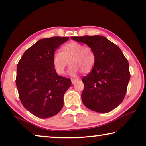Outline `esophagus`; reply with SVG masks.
Here are the masks:
<instances>
[{
  "label": "esophagus",
  "instance_id": "esophagus-1",
  "mask_svg": "<svg viewBox=\"0 0 146 146\" xmlns=\"http://www.w3.org/2000/svg\"><path fill=\"white\" fill-rule=\"evenodd\" d=\"M78 81H79V79H71V83L73 84L75 83L76 82H77Z\"/></svg>",
  "mask_w": 146,
  "mask_h": 146
}]
</instances>
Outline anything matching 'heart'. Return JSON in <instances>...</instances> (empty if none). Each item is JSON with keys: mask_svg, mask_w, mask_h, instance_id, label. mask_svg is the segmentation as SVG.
Returning <instances> with one entry per match:
<instances>
[{"mask_svg": "<svg viewBox=\"0 0 146 146\" xmlns=\"http://www.w3.org/2000/svg\"><path fill=\"white\" fill-rule=\"evenodd\" d=\"M71 67L68 73L75 76L81 71L83 73L91 72L96 61V55L92 48L77 42H70L64 45L61 52L53 55L52 63L54 69L59 75L64 74L68 65Z\"/></svg>", "mask_w": 146, "mask_h": 146, "instance_id": "obj_1", "label": "heart"}]
</instances>
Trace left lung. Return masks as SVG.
<instances>
[{
	"mask_svg": "<svg viewBox=\"0 0 146 146\" xmlns=\"http://www.w3.org/2000/svg\"><path fill=\"white\" fill-rule=\"evenodd\" d=\"M71 38L87 44L96 55L91 72L82 79L83 104L99 113L112 111L126 95L130 78L128 60L120 49L105 37L85 36Z\"/></svg>",
	"mask_w": 146,
	"mask_h": 146,
	"instance_id": "obj_1",
	"label": "left lung"
}]
</instances>
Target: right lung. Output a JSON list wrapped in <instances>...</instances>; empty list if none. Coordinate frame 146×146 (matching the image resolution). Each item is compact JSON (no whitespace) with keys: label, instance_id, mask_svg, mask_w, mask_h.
I'll return each mask as SVG.
<instances>
[{"label":"right lung","instance_id":"right-lung-1","mask_svg":"<svg viewBox=\"0 0 146 146\" xmlns=\"http://www.w3.org/2000/svg\"><path fill=\"white\" fill-rule=\"evenodd\" d=\"M68 40L63 37L40 40L24 52L17 65L16 84L20 101L38 118L55 116L63 106V96L71 81L57 75L52 57Z\"/></svg>","mask_w":146,"mask_h":146}]
</instances>
